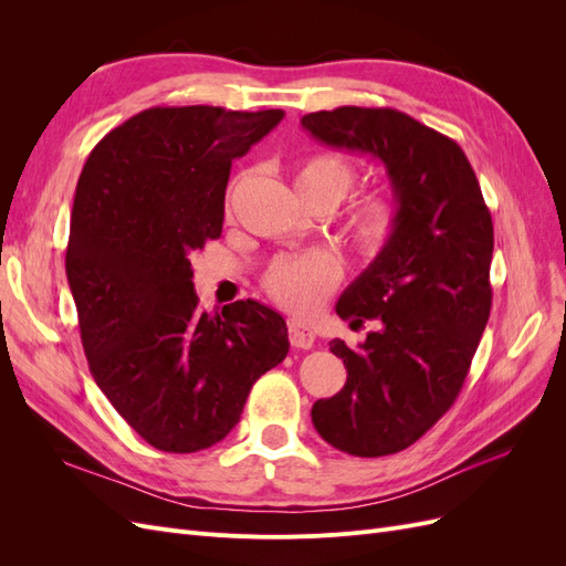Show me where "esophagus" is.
<instances>
[{"label": "esophagus", "instance_id": "1", "mask_svg": "<svg viewBox=\"0 0 566 566\" xmlns=\"http://www.w3.org/2000/svg\"><path fill=\"white\" fill-rule=\"evenodd\" d=\"M287 333H290V345L297 347V349H310L316 339V333L310 323L304 321H287Z\"/></svg>", "mask_w": 566, "mask_h": 566}]
</instances>
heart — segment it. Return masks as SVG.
<instances>
[{
	"label": "heart",
	"mask_w": 566,
	"mask_h": 566,
	"mask_svg": "<svg viewBox=\"0 0 566 566\" xmlns=\"http://www.w3.org/2000/svg\"><path fill=\"white\" fill-rule=\"evenodd\" d=\"M300 191L323 193L335 205L354 184V167L333 153L314 156L297 169ZM399 229V208L389 196H370L349 217V235L364 256H378L394 241ZM339 281V264L333 254L314 250L281 256L264 276L266 293L290 312H314L321 300Z\"/></svg>",
	"instance_id": "obj_1"
}]
</instances>
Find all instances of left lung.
I'll return each instance as SVG.
<instances>
[{"instance_id": "8db88e82", "label": "left lung", "mask_w": 566, "mask_h": 566, "mask_svg": "<svg viewBox=\"0 0 566 566\" xmlns=\"http://www.w3.org/2000/svg\"><path fill=\"white\" fill-rule=\"evenodd\" d=\"M302 127L382 163L399 208L394 241L335 306L378 331L358 349L331 342L347 382L314 403L312 422L349 455L399 453L453 406L486 328L491 212L462 148L406 113L342 106L304 115Z\"/></svg>"}]
</instances>
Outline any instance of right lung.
<instances>
[{"label":"right lung","instance_id":"obj_1","mask_svg":"<svg viewBox=\"0 0 566 566\" xmlns=\"http://www.w3.org/2000/svg\"><path fill=\"white\" fill-rule=\"evenodd\" d=\"M283 115L148 108L84 163L65 250L82 347L101 391L158 451L224 439L256 378L290 349L283 316L266 304L200 312L191 266L221 235L233 160Z\"/></svg>","mask_w":566,"mask_h":566}]
</instances>
